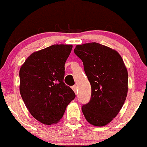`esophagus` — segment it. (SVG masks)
<instances>
[{
  "label": "esophagus",
  "mask_w": 147,
  "mask_h": 147,
  "mask_svg": "<svg viewBox=\"0 0 147 147\" xmlns=\"http://www.w3.org/2000/svg\"><path fill=\"white\" fill-rule=\"evenodd\" d=\"M71 88H72V89H73V91H74V92H75V94H76L77 91H78V87H77V86L76 85H74V86H73L71 87Z\"/></svg>",
  "instance_id": "1"
}]
</instances>
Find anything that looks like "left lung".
Returning <instances> with one entry per match:
<instances>
[{"instance_id": "8db88e82", "label": "left lung", "mask_w": 147, "mask_h": 147, "mask_svg": "<svg viewBox=\"0 0 147 147\" xmlns=\"http://www.w3.org/2000/svg\"><path fill=\"white\" fill-rule=\"evenodd\" d=\"M75 54L83 61L91 86L89 102L82 106L88 123L104 126L123 107L128 92V72L117 51L98 43L77 45Z\"/></svg>"}]
</instances>
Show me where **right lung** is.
Masks as SVG:
<instances>
[{
    "instance_id": "obj_1",
    "label": "right lung",
    "mask_w": 147,
    "mask_h": 147,
    "mask_svg": "<svg viewBox=\"0 0 147 147\" xmlns=\"http://www.w3.org/2000/svg\"><path fill=\"white\" fill-rule=\"evenodd\" d=\"M72 45L56 44L34 52L19 71L20 93L32 116L46 125L56 123L76 97L63 82Z\"/></svg>"
}]
</instances>
